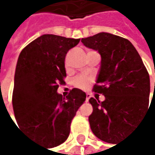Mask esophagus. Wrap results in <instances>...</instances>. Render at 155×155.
Returning a JSON list of instances; mask_svg holds the SVG:
<instances>
[{"mask_svg":"<svg viewBox=\"0 0 155 155\" xmlns=\"http://www.w3.org/2000/svg\"><path fill=\"white\" fill-rule=\"evenodd\" d=\"M90 97H91V94H90L89 93H87V94H86V99H85V101H86V102H88V101H89Z\"/></svg>","mask_w":155,"mask_h":155,"instance_id":"esophagus-1","label":"esophagus"}]
</instances>
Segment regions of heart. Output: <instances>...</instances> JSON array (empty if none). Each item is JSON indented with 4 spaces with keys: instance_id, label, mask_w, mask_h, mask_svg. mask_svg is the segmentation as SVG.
<instances>
[{
    "instance_id": "obj_1",
    "label": "heart",
    "mask_w": 155,
    "mask_h": 155,
    "mask_svg": "<svg viewBox=\"0 0 155 155\" xmlns=\"http://www.w3.org/2000/svg\"><path fill=\"white\" fill-rule=\"evenodd\" d=\"M92 82V78L85 76H78L73 81V85L77 88H84Z\"/></svg>"
}]
</instances>
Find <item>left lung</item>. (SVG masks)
<instances>
[{"mask_svg": "<svg viewBox=\"0 0 155 155\" xmlns=\"http://www.w3.org/2000/svg\"><path fill=\"white\" fill-rule=\"evenodd\" d=\"M82 42L101 55V67L93 90L104 94L105 100L100 102L96 96L89 99L93 106L90 127L98 139L115 144L151 107L149 73L138 51L126 38L102 32L82 38Z\"/></svg>", "mask_w": 155, "mask_h": 155, "instance_id": "obj_1", "label": "left lung"}]
</instances>
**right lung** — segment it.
<instances>
[{
    "label": "right lung",
    "mask_w": 155,
    "mask_h": 155,
    "mask_svg": "<svg viewBox=\"0 0 155 155\" xmlns=\"http://www.w3.org/2000/svg\"><path fill=\"white\" fill-rule=\"evenodd\" d=\"M80 38L43 35L20 53L15 74L13 107L18 127L47 148L63 143L69 137L71 120L86 98L78 88L66 98L57 93L66 77L67 52Z\"/></svg>",
    "instance_id": "obj_1"
}]
</instances>
